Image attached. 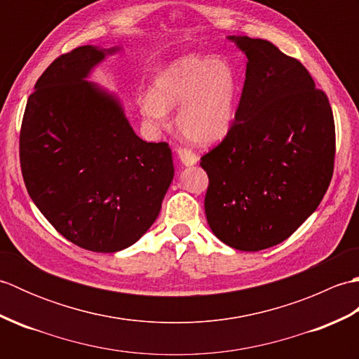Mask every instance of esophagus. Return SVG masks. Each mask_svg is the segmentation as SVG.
<instances>
[{"label": "esophagus", "mask_w": 359, "mask_h": 359, "mask_svg": "<svg viewBox=\"0 0 359 359\" xmlns=\"http://www.w3.org/2000/svg\"><path fill=\"white\" fill-rule=\"evenodd\" d=\"M177 156L180 158V162L184 163L185 166H193L197 163V156L191 149H187V148H179L177 149Z\"/></svg>", "instance_id": "esophagus-1"}]
</instances>
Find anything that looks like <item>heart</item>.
<instances>
[{"mask_svg":"<svg viewBox=\"0 0 359 359\" xmlns=\"http://www.w3.org/2000/svg\"><path fill=\"white\" fill-rule=\"evenodd\" d=\"M238 103V77L222 58L191 53L165 66L140 95L143 117L165 125L168 109L177 111L180 134L196 144H212L230 133Z\"/></svg>","mask_w":359,"mask_h":359,"instance_id":"1","label":"heart"}]
</instances>
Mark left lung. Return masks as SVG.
I'll use <instances>...</instances> for the list:
<instances>
[{
  "label": "left lung",
  "mask_w": 359,
  "mask_h": 359,
  "mask_svg": "<svg viewBox=\"0 0 359 359\" xmlns=\"http://www.w3.org/2000/svg\"><path fill=\"white\" fill-rule=\"evenodd\" d=\"M247 55L230 133L201 158L205 215L231 248L259 251L290 238L330 185L334 121L306 67L273 43L228 36Z\"/></svg>",
  "instance_id": "8db88e82"
}]
</instances>
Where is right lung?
<instances>
[{
  "instance_id": "1",
  "label": "right lung",
  "mask_w": 359,
  "mask_h": 359,
  "mask_svg": "<svg viewBox=\"0 0 359 359\" xmlns=\"http://www.w3.org/2000/svg\"><path fill=\"white\" fill-rule=\"evenodd\" d=\"M117 50L80 46L52 62L29 95L20 133L30 199L60 234L95 253L139 241L174 177L168 143L142 140L118 98L86 80Z\"/></svg>"
}]
</instances>
